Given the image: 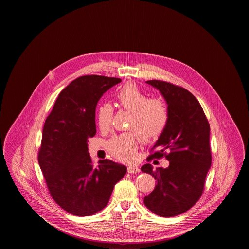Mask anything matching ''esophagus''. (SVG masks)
Returning a JSON list of instances; mask_svg holds the SVG:
<instances>
[{
	"mask_svg": "<svg viewBox=\"0 0 249 249\" xmlns=\"http://www.w3.org/2000/svg\"><path fill=\"white\" fill-rule=\"evenodd\" d=\"M140 172V169L137 166H129L128 167V173L130 174H137Z\"/></svg>",
	"mask_w": 249,
	"mask_h": 249,
	"instance_id": "obj_1",
	"label": "esophagus"
}]
</instances>
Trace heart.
<instances>
[{"label":"heart","mask_w":249,"mask_h":249,"mask_svg":"<svg viewBox=\"0 0 249 249\" xmlns=\"http://www.w3.org/2000/svg\"><path fill=\"white\" fill-rule=\"evenodd\" d=\"M119 106L131 114L129 130L138 133L143 142H153L159 139L166 130L170 110L163 98L148 95L134 83L124 85L116 94ZM113 107L103 104L98 107L96 120L99 129H110L113 119ZM140 138L136 133L125 132L113 137L107 142L110 154L121 161H132L136 157Z\"/></svg>","instance_id":"heart-1"}]
</instances>
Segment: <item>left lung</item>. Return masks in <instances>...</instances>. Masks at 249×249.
I'll list each match as a JSON object with an SVG mask.
<instances>
[{
  "mask_svg": "<svg viewBox=\"0 0 249 249\" xmlns=\"http://www.w3.org/2000/svg\"><path fill=\"white\" fill-rule=\"evenodd\" d=\"M146 83L160 91L170 110L168 126L147 160L165 157L170 164L166 169L153 170L149 163L141 168L157 180L143 203L155 214L171 217L187 212L201 198L212 162L210 125L199 101L186 89L160 80ZM156 148L159 150L154 152Z\"/></svg>",
  "mask_w": 249,
  "mask_h": 249,
  "instance_id": "left-lung-1",
  "label": "left lung"
}]
</instances>
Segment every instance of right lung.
<instances>
[{"label":"right lung","mask_w":249,"mask_h":249,"mask_svg":"<svg viewBox=\"0 0 249 249\" xmlns=\"http://www.w3.org/2000/svg\"><path fill=\"white\" fill-rule=\"evenodd\" d=\"M121 79L83 75L59 93L46 119L38 162L53 200L68 213L88 216L104 209L126 166L109 160L93 165L89 137L96 134L95 109L103 94Z\"/></svg>","instance_id":"right-lung-1"}]
</instances>
